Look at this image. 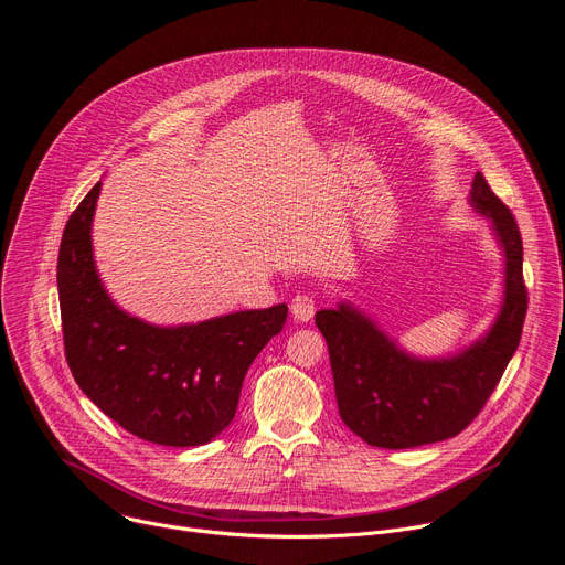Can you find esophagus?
I'll return each instance as SVG.
<instances>
[{
    "label": "esophagus",
    "instance_id": "obj_1",
    "mask_svg": "<svg viewBox=\"0 0 565 565\" xmlns=\"http://www.w3.org/2000/svg\"><path fill=\"white\" fill-rule=\"evenodd\" d=\"M290 313L300 323L311 321L313 313H316V296H313V292H298V296L292 298V302H290Z\"/></svg>",
    "mask_w": 565,
    "mask_h": 565
}]
</instances>
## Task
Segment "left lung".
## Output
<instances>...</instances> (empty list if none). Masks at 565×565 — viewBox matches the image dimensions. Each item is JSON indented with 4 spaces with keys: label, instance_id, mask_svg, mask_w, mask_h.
<instances>
[{
    "label": "left lung",
    "instance_id": "obj_1",
    "mask_svg": "<svg viewBox=\"0 0 565 565\" xmlns=\"http://www.w3.org/2000/svg\"><path fill=\"white\" fill-rule=\"evenodd\" d=\"M469 203L489 218L505 263L501 309L471 347L448 358H415L351 302L316 311L339 415L364 444L402 450L457 436L482 411L520 347L529 298L518 222L482 173L473 178Z\"/></svg>",
    "mask_w": 565,
    "mask_h": 565
}]
</instances>
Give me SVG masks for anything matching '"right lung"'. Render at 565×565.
I'll list each match as a JSON object with an SVG mask.
<instances>
[{"instance_id":"obj_1","label":"right lung","mask_w":565,"mask_h":565,"mask_svg":"<svg viewBox=\"0 0 565 565\" xmlns=\"http://www.w3.org/2000/svg\"><path fill=\"white\" fill-rule=\"evenodd\" d=\"M102 182L68 216L57 258L64 353L85 395L134 436L170 448L203 446L235 418L242 381L281 332L286 305L186 326H152L119 309L92 254Z\"/></svg>"}]
</instances>
